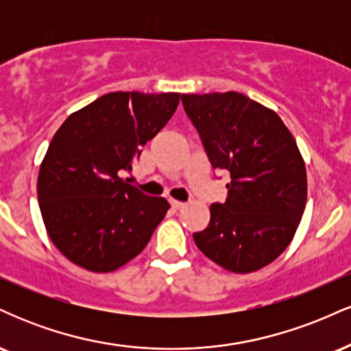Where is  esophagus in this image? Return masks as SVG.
I'll return each mask as SVG.
<instances>
[{
  "label": "esophagus",
  "instance_id": "obj_1",
  "mask_svg": "<svg viewBox=\"0 0 351 351\" xmlns=\"http://www.w3.org/2000/svg\"><path fill=\"white\" fill-rule=\"evenodd\" d=\"M170 204H171V206L173 208H175V209H181V208H184V203H183V201H178V199H170Z\"/></svg>",
  "mask_w": 351,
  "mask_h": 351
}]
</instances>
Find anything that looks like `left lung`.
Wrapping results in <instances>:
<instances>
[{
  "label": "left lung",
  "mask_w": 351,
  "mask_h": 351,
  "mask_svg": "<svg viewBox=\"0 0 351 351\" xmlns=\"http://www.w3.org/2000/svg\"><path fill=\"white\" fill-rule=\"evenodd\" d=\"M213 170H226L224 203L193 239L231 272L271 264L291 244L307 201V173L280 117L239 92L181 95Z\"/></svg>",
  "instance_id": "8db88e82"
}]
</instances>
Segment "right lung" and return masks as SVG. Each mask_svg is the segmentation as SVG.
<instances>
[{"label": "right lung", "mask_w": 351, "mask_h": 351, "mask_svg": "<svg viewBox=\"0 0 351 351\" xmlns=\"http://www.w3.org/2000/svg\"><path fill=\"white\" fill-rule=\"evenodd\" d=\"M180 94L112 92L67 117L47 148L38 199L47 234L67 259L110 272L143 251L168 201L120 178L175 114Z\"/></svg>", "instance_id": "right-lung-1"}]
</instances>
